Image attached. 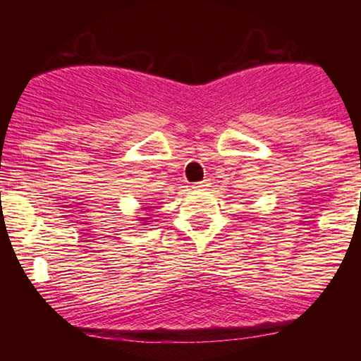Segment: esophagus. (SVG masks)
Segmentation results:
<instances>
[{"instance_id": "obj_1", "label": "esophagus", "mask_w": 361, "mask_h": 361, "mask_svg": "<svg viewBox=\"0 0 361 361\" xmlns=\"http://www.w3.org/2000/svg\"><path fill=\"white\" fill-rule=\"evenodd\" d=\"M207 181H198V183H193L192 185V188H195V190H204V188H207Z\"/></svg>"}]
</instances>
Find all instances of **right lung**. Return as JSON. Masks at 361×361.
Wrapping results in <instances>:
<instances>
[{
  "label": "right lung",
  "mask_w": 361,
  "mask_h": 361,
  "mask_svg": "<svg viewBox=\"0 0 361 361\" xmlns=\"http://www.w3.org/2000/svg\"><path fill=\"white\" fill-rule=\"evenodd\" d=\"M151 209H152L151 204L140 205V210H146V212H151ZM137 214H139V212H137ZM149 219H151V217H137V221H140V226H146L147 222H151V221H149Z\"/></svg>",
  "instance_id": "obj_1"
}]
</instances>
